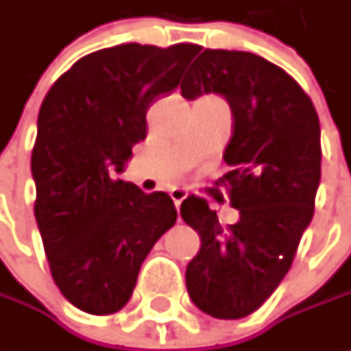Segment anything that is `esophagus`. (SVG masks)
I'll list each match as a JSON object with an SVG mask.
<instances>
[{
	"mask_svg": "<svg viewBox=\"0 0 351 351\" xmlns=\"http://www.w3.org/2000/svg\"><path fill=\"white\" fill-rule=\"evenodd\" d=\"M169 197L173 199V203H176V207L180 209V207H182L183 199L187 197V191H185V189H182V187H173V189L169 191Z\"/></svg>",
	"mask_w": 351,
	"mask_h": 351,
	"instance_id": "34e87169",
	"label": "esophagus"
}]
</instances>
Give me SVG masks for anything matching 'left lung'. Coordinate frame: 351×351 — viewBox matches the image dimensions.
I'll use <instances>...</instances> for the list:
<instances>
[{"instance_id":"8db88e82","label":"left lung","mask_w":351,"mask_h":351,"mask_svg":"<svg viewBox=\"0 0 351 351\" xmlns=\"http://www.w3.org/2000/svg\"><path fill=\"white\" fill-rule=\"evenodd\" d=\"M210 91L226 97L234 117L223 154L230 171L217 183L240 221L223 226L203 197L183 201V221L201 236L185 283L203 313L232 320L258 311L295 260L315 215L320 125L303 88L252 52L207 48L183 77L182 95Z\"/></svg>"}]
</instances>
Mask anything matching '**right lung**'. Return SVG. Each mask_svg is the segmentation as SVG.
<instances>
[{
  "instance_id": "1",
  "label": "right lung",
  "mask_w": 351,
  "mask_h": 351,
  "mask_svg": "<svg viewBox=\"0 0 351 351\" xmlns=\"http://www.w3.org/2000/svg\"><path fill=\"white\" fill-rule=\"evenodd\" d=\"M199 45H119L80 58L47 93L38 113L34 217L54 283L89 315L128 303L136 277L178 210L164 191L113 180L146 138V111L178 88Z\"/></svg>"
}]
</instances>
